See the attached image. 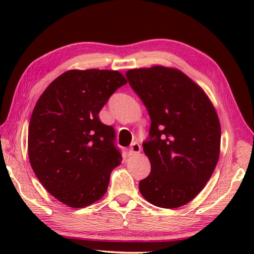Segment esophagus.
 I'll return each mask as SVG.
<instances>
[{"label":"esophagus","mask_w":254,"mask_h":254,"mask_svg":"<svg viewBox=\"0 0 254 254\" xmlns=\"http://www.w3.org/2000/svg\"><path fill=\"white\" fill-rule=\"evenodd\" d=\"M140 151H141V145L137 142H134L131 144L130 150H128V153H130V156H135V154L140 153Z\"/></svg>","instance_id":"1"}]
</instances>
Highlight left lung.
I'll list each match as a JSON object with an SVG mask.
<instances>
[{
	"mask_svg": "<svg viewBox=\"0 0 254 254\" xmlns=\"http://www.w3.org/2000/svg\"><path fill=\"white\" fill-rule=\"evenodd\" d=\"M126 75L151 120L142 144L151 173L140 180V192L158 207H180L199 194L216 167V111L203 89L178 69L154 66Z\"/></svg>",
	"mask_w": 254,
	"mask_h": 254,
	"instance_id": "left-lung-1",
	"label": "left lung"
}]
</instances>
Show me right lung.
<instances>
[{
  "instance_id": "obj_1",
  "label": "right lung",
  "mask_w": 254,
  "mask_h": 254,
  "mask_svg": "<svg viewBox=\"0 0 254 254\" xmlns=\"http://www.w3.org/2000/svg\"><path fill=\"white\" fill-rule=\"evenodd\" d=\"M121 72L68 70L57 77L34 106L28 152L34 174L49 194L69 207L101 199L122 154L115 130L98 113L118 88Z\"/></svg>"
}]
</instances>
